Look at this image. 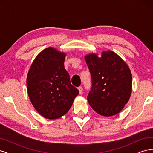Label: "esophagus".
Instances as JSON below:
<instances>
[{
  "instance_id": "esophagus-1",
  "label": "esophagus",
  "mask_w": 153,
  "mask_h": 153,
  "mask_svg": "<svg viewBox=\"0 0 153 153\" xmlns=\"http://www.w3.org/2000/svg\"><path fill=\"white\" fill-rule=\"evenodd\" d=\"M78 91H79V93L82 94V92H83V88L82 87H79L78 88Z\"/></svg>"
}]
</instances>
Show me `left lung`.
I'll return each mask as SVG.
<instances>
[{
	"mask_svg": "<svg viewBox=\"0 0 153 153\" xmlns=\"http://www.w3.org/2000/svg\"><path fill=\"white\" fill-rule=\"evenodd\" d=\"M91 73L92 87L87 100L98 114L109 117L119 113L129 101L132 75L128 66L111 50L85 56Z\"/></svg>",
	"mask_w": 153,
	"mask_h": 153,
	"instance_id": "left-lung-1",
	"label": "left lung"
}]
</instances>
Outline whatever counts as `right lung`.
Wrapping results in <instances>:
<instances>
[{
  "label": "right lung",
  "mask_w": 153,
  "mask_h": 153,
  "mask_svg": "<svg viewBox=\"0 0 153 153\" xmlns=\"http://www.w3.org/2000/svg\"><path fill=\"white\" fill-rule=\"evenodd\" d=\"M66 53L45 48L32 62L27 77V92L34 108L43 117L55 119L65 115L79 94L64 68Z\"/></svg>",
  "instance_id": "add662e5"
}]
</instances>
